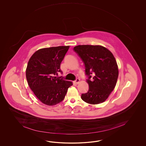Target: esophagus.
<instances>
[{"label":"esophagus","mask_w":146,"mask_h":146,"mask_svg":"<svg viewBox=\"0 0 146 146\" xmlns=\"http://www.w3.org/2000/svg\"><path fill=\"white\" fill-rule=\"evenodd\" d=\"M74 83L76 84H78L79 82H80V79H79V78H77L76 79V80L74 81Z\"/></svg>","instance_id":"esophagus-1"}]
</instances>
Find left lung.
<instances>
[{"label": "left lung", "mask_w": 146, "mask_h": 146, "mask_svg": "<svg viewBox=\"0 0 146 146\" xmlns=\"http://www.w3.org/2000/svg\"><path fill=\"white\" fill-rule=\"evenodd\" d=\"M74 50L84 64L89 90L81 99L91 104L103 102L114 89L118 76V66L114 56L100 45H82Z\"/></svg>", "instance_id": "1"}]
</instances>
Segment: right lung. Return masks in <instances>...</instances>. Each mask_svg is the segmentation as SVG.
Here are the masks:
<instances>
[{"mask_svg": "<svg viewBox=\"0 0 146 146\" xmlns=\"http://www.w3.org/2000/svg\"><path fill=\"white\" fill-rule=\"evenodd\" d=\"M69 46L52 47L38 50L29 59L26 69L28 84L40 102L55 106L64 99L72 82L56 78L60 64Z\"/></svg>", "mask_w": 146, "mask_h": 146, "instance_id": "obj_1", "label": "right lung"}]
</instances>
